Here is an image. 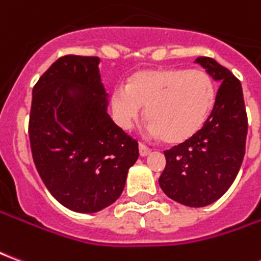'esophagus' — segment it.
<instances>
[{
    "instance_id": "esophagus-1",
    "label": "esophagus",
    "mask_w": 261,
    "mask_h": 261,
    "mask_svg": "<svg viewBox=\"0 0 261 261\" xmlns=\"http://www.w3.org/2000/svg\"><path fill=\"white\" fill-rule=\"evenodd\" d=\"M138 149H140V155H141V156H147L148 153L151 152V149H149L147 145H144L142 142H140V145H138Z\"/></svg>"
}]
</instances>
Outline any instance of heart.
Masks as SVG:
<instances>
[{"instance_id":"1","label":"heart","mask_w":261,"mask_h":261,"mask_svg":"<svg viewBox=\"0 0 261 261\" xmlns=\"http://www.w3.org/2000/svg\"><path fill=\"white\" fill-rule=\"evenodd\" d=\"M215 103V86L204 69H141L110 95L116 123L128 130L147 108L149 133L179 145L201 130Z\"/></svg>"}]
</instances>
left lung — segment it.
<instances>
[{
	"mask_svg": "<svg viewBox=\"0 0 261 261\" xmlns=\"http://www.w3.org/2000/svg\"><path fill=\"white\" fill-rule=\"evenodd\" d=\"M196 63L219 82L213 112L192 140L165 151L159 186L183 205L205 207L224 196L241 169L247 116L241 81L214 59L198 57Z\"/></svg>",
	"mask_w": 261,
	"mask_h": 261,
	"instance_id": "obj_1",
	"label": "left lung"
}]
</instances>
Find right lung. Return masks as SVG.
Segmentation results:
<instances>
[{
	"mask_svg": "<svg viewBox=\"0 0 261 261\" xmlns=\"http://www.w3.org/2000/svg\"><path fill=\"white\" fill-rule=\"evenodd\" d=\"M99 57H60L33 86L29 140L44 186L64 207L97 213L113 204L138 159V142L108 114Z\"/></svg>",
	"mask_w": 261,
	"mask_h": 261,
	"instance_id": "add662e5",
	"label": "right lung"
}]
</instances>
